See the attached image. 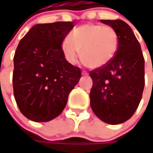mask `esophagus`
Returning <instances> with one entry per match:
<instances>
[{
  "mask_svg": "<svg viewBox=\"0 0 153 153\" xmlns=\"http://www.w3.org/2000/svg\"><path fill=\"white\" fill-rule=\"evenodd\" d=\"M82 74L83 76H87V75H88V72H87V71H82Z\"/></svg>",
  "mask_w": 153,
  "mask_h": 153,
  "instance_id": "obj_1",
  "label": "esophagus"
}]
</instances>
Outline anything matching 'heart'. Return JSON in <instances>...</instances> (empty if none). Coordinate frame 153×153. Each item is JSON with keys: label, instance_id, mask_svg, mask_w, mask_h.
Segmentation results:
<instances>
[{"label": "heart", "instance_id": "b5f03b06", "mask_svg": "<svg viewBox=\"0 0 153 153\" xmlns=\"http://www.w3.org/2000/svg\"><path fill=\"white\" fill-rule=\"evenodd\" d=\"M118 36L112 27L88 24L75 28L62 43L66 60L75 64L78 52L82 63L96 69L106 65L113 59L118 48Z\"/></svg>", "mask_w": 153, "mask_h": 153}]
</instances>
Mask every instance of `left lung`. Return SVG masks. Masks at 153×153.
I'll return each instance as SVG.
<instances>
[{
  "mask_svg": "<svg viewBox=\"0 0 153 153\" xmlns=\"http://www.w3.org/2000/svg\"><path fill=\"white\" fill-rule=\"evenodd\" d=\"M118 36V48L106 65L89 71L93 80L90 105L94 114L109 124L128 120L142 98L145 86V59L140 45L124 21L103 20Z\"/></svg>",
  "mask_w": 153,
  "mask_h": 153,
  "instance_id": "8db88e82",
  "label": "left lung"
}]
</instances>
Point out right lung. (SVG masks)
<instances>
[{
  "label": "right lung",
  "mask_w": 153,
  "mask_h": 153,
  "mask_svg": "<svg viewBox=\"0 0 153 153\" xmlns=\"http://www.w3.org/2000/svg\"><path fill=\"white\" fill-rule=\"evenodd\" d=\"M74 22L36 25L21 39L13 57V87L21 113L48 122L63 111L81 78V69L65 59L61 44Z\"/></svg>",
  "instance_id": "right-lung-1"
}]
</instances>
